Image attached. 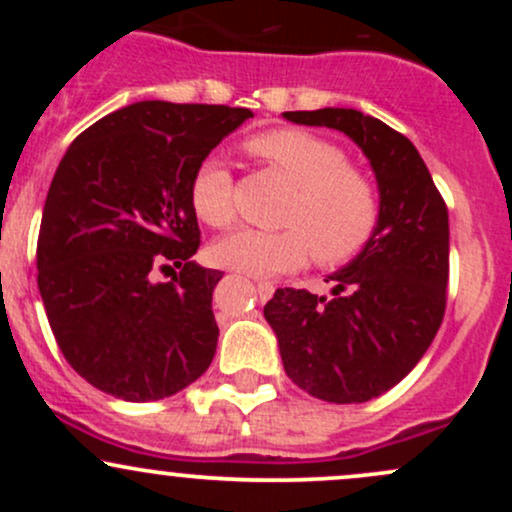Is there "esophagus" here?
I'll list each match as a JSON object with an SVG mask.
<instances>
[{
  "label": "esophagus",
  "mask_w": 512,
  "mask_h": 512,
  "mask_svg": "<svg viewBox=\"0 0 512 512\" xmlns=\"http://www.w3.org/2000/svg\"><path fill=\"white\" fill-rule=\"evenodd\" d=\"M257 293H260L262 301H269L274 293V284H267V281H257Z\"/></svg>",
  "instance_id": "34e87169"
}]
</instances>
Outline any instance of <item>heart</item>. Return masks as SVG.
<instances>
[{
  "mask_svg": "<svg viewBox=\"0 0 512 512\" xmlns=\"http://www.w3.org/2000/svg\"><path fill=\"white\" fill-rule=\"evenodd\" d=\"M245 146L293 185L281 216L286 228L276 233L238 228L211 245V262L233 272L274 276L301 267L310 250L322 264L351 260L363 250L378 226V192L366 175L349 166L337 144L303 129H272ZM190 199L209 226L231 223L236 207L226 163L207 158L192 178Z\"/></svg>",
  "mask_w": 512,
  "mask_h": 512,
  "instance_id": "obj_1",
  "label": "heart"
}]
</instances>
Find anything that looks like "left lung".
I'll list each match as a JSON object with an SVG mask.
<instances>
[{
  "label": "left lung",
  "mask_w": 512,
  "mask_h": 512,
  "mask_svg": "<svg viewBox=\"0 0 512 512\" xmlns=\"http://www.w3.org/2000/svg\"><path fill=\"white\" fill-rule=\"evenodd\" d=\"M296 125L344 132L366 154L380 192L378 226L344 269L332 298L276 289L264 317L286 375L334 404L380 397L421 361L445 315L448 207L404 134L351 108L284 113Z\"/></svg>",
  "instance_id": "left-lung-1"
}]
</instances>
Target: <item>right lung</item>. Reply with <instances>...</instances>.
Instances as JSON below:
<instances>
[{
	"mask_svg": "<svg viewBox=\"0 0 512 512\" xmlns=\"http://www.w3.org/2000/svg\"><path fill=\"white\" fill-rule=\"evenodd\" d=\"M248 117L228 105L132 103L81 132L57 166L38 289L64 358L101 392L156 402L209 368L219 342L211 293L223 272L190 260L199 248L190 187ZM156 268L174 279L156 282Z\"/></svg>",
	"mask_w": 512,
	"mask_h": 512,
	"instance_id": "right-lung-1",
	"label": "right lung"
}]
</instances>
